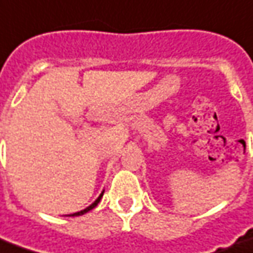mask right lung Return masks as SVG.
Segmentation results:
<instances>
[{
    "label": "right lung",
    "instance_id": "add662e5",
    "mask_svg": "<svg viewBox=\"0 0 253 253\" xmlns=\"http://www.w3.org/2000/svg\"><path fill=\"white\" fill-rule=\"evenodd\" d=\"M103 193H104V190H103V191H102V194H100V196L97 197L96 201H95V203H93V204H90V205H89V207H88V208H85V210L80 211V212H76V213H73V215H69V216H80V215H84V213H86L88 211L93 210V208L96 207L97 204H99V201H100V198L103 197Z\"/></svg>",
    "mask_w": 253,
    "mask_h": 253
}]
</instances>
